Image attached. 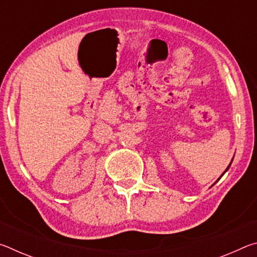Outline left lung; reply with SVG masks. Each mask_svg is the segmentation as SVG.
<instances>
[{"instance_id": "1", "label": "left lung", "mask_w": 257, "mask_h": 257, "mask_svg": "<svg viewBox=\"0 0 257 257\" xmlns=\"http://www.w3.org/2000/svg\"><path fill=\"white\" fill-rule=\"evenodd\" d=\"M230 164H231V163H230ZM230 164H229V167H230ZM229 167H228L227 169H225V171H227V170H228V169H229ZM225 171H224V172H225ZM224 172H223V173H224Z\"/></svg>"}]
</instances>
